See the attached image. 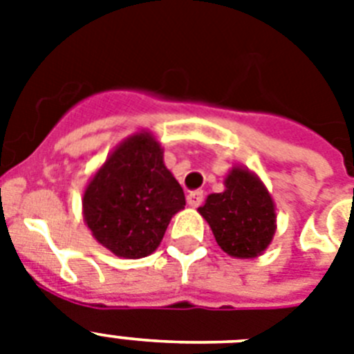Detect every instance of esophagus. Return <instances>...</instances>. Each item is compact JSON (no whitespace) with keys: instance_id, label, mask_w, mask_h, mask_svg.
I'll return each instance as SVG.
<instances>
[{"instance_id":"34e87169","label":"esophagus","mask_w":354,"mask_h":354,"mask_svg":"<svg viewBox=\"0 0 354 354\" xmlns=\"http://www.w3.org/2000/svg\"><path fill=\"white\" fill-rule=\"evenodd\" d=\"M202 202H204V193H202V191H191V193L187 194V204L191 205V207H198Z\"/></svg>"}]
</instances>
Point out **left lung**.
<instances>
[{
	"label": "left lung",
	"mask_w": 354,
	"mask_h": 354,
	"mask_svg": "<svg viewBox=\"0 0 354 354\" xmlns=\"http://www.w3.org/2000/svg\"><path fill=\"white\" fill-rule=\"evenodd\" d=\"M222 193L198 207L216 244L232 257L253 259L268 248L275 233V205L268 189L253 172L233 167Z\"/></svg>",
	"instance_id": "left-lung-1"
}]
</instances>
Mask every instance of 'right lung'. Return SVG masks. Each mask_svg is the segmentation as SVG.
<instances>
[{
    "label": "right lung",
    "mask_w": 354,
    "mask_h": 354,
    "mask_svg": "<svg viewBox=\"0 0 354 354\" xmlns=\"http://www.w3.org/2000/svg\"><path fill=\"white\" fill-rule=\"evenodd\" d=\"M185 194L163 163L150 132L127 138L93 174L82 198L84 222L97 242L118 257H147L160 246Z\"/></svg>",
    "instance_id": "obj_1"
}]
</instances>
